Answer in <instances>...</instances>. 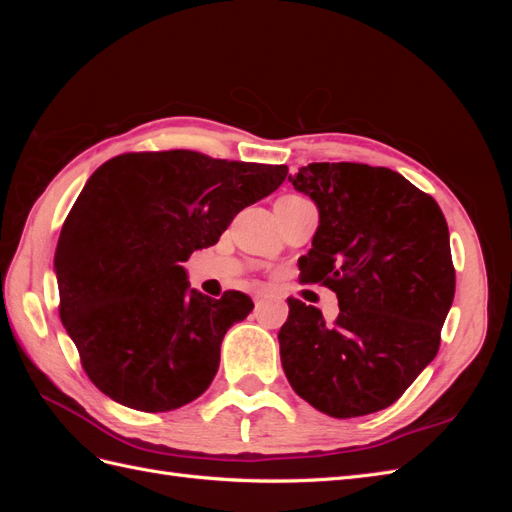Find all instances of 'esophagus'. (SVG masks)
Returning <instances> with one entry per match:
<instances>
[{
	"label": "esophagus",
	"mask_w": 512,
	"mask_h": 512,
	"mask_svg": "<svg viewBox=\"0 0 512 512\" xmlns=\"http://www.w3.org/2000/svg\"><path fill=\"white\" fill-rule=\"evenodd\" d=\"M269 294H271V292H269L267 288H258V290L254 292V299L258 301V299H262V297H269Z\"/></svg>",
	"instance_id": "34e87169"
}]
</instances>
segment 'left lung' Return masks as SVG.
I'll list each match as a JSON object with an SVG mask.
<instances>
[{
  "label": "left lung",
  "instance_id": "obj_1",
  "mask_svg": "<svg viewBox=\"0 0 512 512\" xmlns=\"http://www.w3.org/2000/svg\"><path fill=\"white\" fill-rule=\"evenodd\" d=\"M318 207L301 280L339 301L333 324L288 299L284 374L309 406L352 418L389 408L433 361L455 297L451 237L436 200L384 166L318 162L288 177Z\"/></svg>",
  "mask_w": 512,
  "mask_h": 512
}]
</instances>
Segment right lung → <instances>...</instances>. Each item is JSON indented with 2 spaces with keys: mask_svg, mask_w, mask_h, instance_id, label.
<instances>
[{
  "mask_svg": "<svg viewBox=\"0 0 512 512\" xmlns=\"http://www.w3.org/2000/svg\"><path fill=\"white\" fill-rule=\"evenodd\" d=\"M288 166L196 151L126 153L91 175L55 250L61 322L98 389L121 406L166 412L203 395L226 331L254 309L190 288L181 265L235 215L284 183Z\"/></svg>",
  "mask_w": 512,
  "mask_h": 512,
  "instance_id": "obj_1",
  "label": "right lung"
}]
</instances>
